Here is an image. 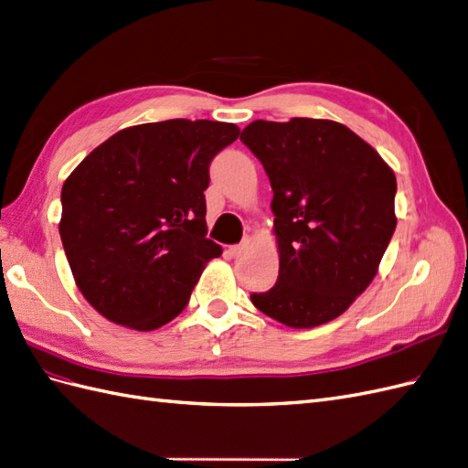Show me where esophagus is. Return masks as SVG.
Listing matches in <instances>:
<instances>
[{"label":"esophagus","instance_id":"34e87169","mask_svg":"<svg viewBox=\"0 0 468 468\" xmlns=\"http://www.w3.org/2000/svg\"><path fill=\"white\" fill-rule=\"evenodd\" d=\"M242 250H244V244H234V246L228 248V254H230V256H240Z\"/></svg>","mask_w":468,"mask_h":468}]
</instances>
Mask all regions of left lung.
<instances>
[{
	"label": "left lung",
	"mask_w": 468,
	"mask_h": 468,
	"mask_svg": "<svg viewBox=\"0 0 468 468\" xmlns=\"http://www.w3.org/2000/svg\"><path fill=\"white\" fill-rule=\"evenodd\" d=\"M240 141L270 178L280 252L276 286L250 300L288 327L335 320L366 292L391 242L393 170L335 121H254Z\"/></svg>",
	"instance_id": "left-lung-1"
}]
</instances>
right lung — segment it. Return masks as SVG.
<instances>
[{
  "instance_id": "obj_1",
  "label": "right lung",
  "mask_w": 468,
  "mask_h": 468,
  "mask_svg": "<svg viewBox=\"0 0 468 468\" xmlns=\"http://www.w3.org/2000/svg\"><path fill=\"white\" fill-rule=\"evenodd\" d=\"M240 129L170 119L112 134L61 190L59 234L85 300L107 320L151 332L185 310L207 261L208 168Z\"/></svg>"
}]
</instances>
